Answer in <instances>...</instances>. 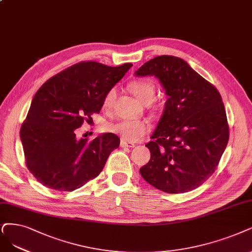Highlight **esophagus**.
Segmentation results:
<instances>
[{"label":"esophagus","mask_w":252,"mask_h":252,"mask_svg":"<svg viewBox=\"0 0 252 252\" xmlns=\"http://www.w3.org/2000/svg\"><path fill=\"white\" fill-rule=\"evenodd\" d=\"M120 146L121 147H129V148H133V147H135V144L134 143H132V142H126V141H124V140H121L120 141Z\"/></svg>","instance_id":"obj_1"}]
</instances>
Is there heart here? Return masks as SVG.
<instances>
[{
    "label": "heart",
    "instance_id": "1",
    "mask_svg": "<svg viewBox=\"0 0 252 252\" xmlns=\"http://www.w3.org/2000/svg\"><path fill=\"white\" fill-rule=\"evenodd\" d=\"M128 89L142 104H151L155 96L156 88L153 82L148 80L133 81L128 84ZM116 97V89L111 88L102 100V108L109 109ZM110 133L119 136L124 141L135 142L150 131V125L140 119H119L107 125Z\"/></svg>",
    "mask_w": 252,
    "mask_h": 252
}]
</instances>
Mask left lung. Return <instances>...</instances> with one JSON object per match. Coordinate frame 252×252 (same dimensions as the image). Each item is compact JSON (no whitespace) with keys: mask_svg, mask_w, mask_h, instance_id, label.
<instances>
[{"mask_svg":"<svg viewBox=\"0 0 252 252\" xmlns=\"http://www.w3.org/2000/svg\"><path fill=\"white\" fill-rule=\"evenodd\" d=\"M154 76L168 96L145 146L151 160L140 168L155 188L178 194L198 188L216 170L228 142L224 105L218 90L185 60L158 56L135 71Z\"/></svg>","mask_w":252,"mask_h":252,"instance_id":"8db88e82","label":"left lung"}]
</instances>
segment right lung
<instances>
[{
    "label": "right lung",
    "mask_w": 252,
    "mask_h": 252,
    "mask_svg": "<svg viewBox=\"0 0 252 252\" xmlns=\"http://www.w3.org/2000/svg\"><path fill=\"white\" fill-rule=\"evenodd\" d=\"M132 66L81 62L56 74L35 93L21 140L28 169L40 184L73 191L100 173L120 139L104 133L88 142L77 138V128L98 113L106 93Z\"/></svg>",
    "instance_id": "obj_1"
}]
</instances>
